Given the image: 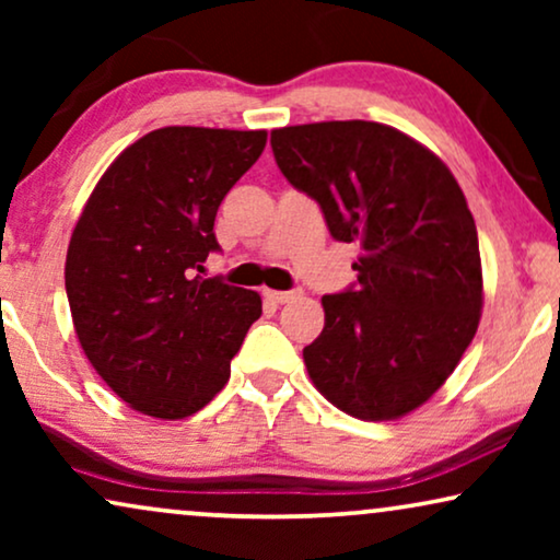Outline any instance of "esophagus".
<instances>
[{"instance_id":"1","label":"esophagus","mask_w":560,"mask_h":560,"mask_svg":"<svg viewBox=\"0 0 560 560\" xmlns=\"http://www.w3.org/2000/svg\"><path fill=\"white\" fill-rule=\"evenodd\" d=\"M295 295V290H265V298L272 303H290Z\"/></svg>"}]
</instances>
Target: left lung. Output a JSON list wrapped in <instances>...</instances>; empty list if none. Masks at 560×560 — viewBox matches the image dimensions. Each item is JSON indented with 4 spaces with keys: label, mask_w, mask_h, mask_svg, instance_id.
I'll list each match as a JSON object with an SVG mask.
<instances>
[{
    "label": "left lung",
    "mask_w": 560,
    "mask_h": 560,
    "mask_svg": "<svg viewBox=\"0 0 560 560\" xmlns=\"http://www.w3.org/2000/svg\"><path fill=\"white\" fill-rule=\"evenodd\" d=\"M270 144L334 240L362 247L357 285L320 298L324 331L303 349L313 385L354 418L408 416L456 370L481 318L464 190L439 155L380 121L282 127Z\"/></svg>",
    "instance_id": "8db88e82"
}]
</instances>
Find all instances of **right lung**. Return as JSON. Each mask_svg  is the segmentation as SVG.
I'll use <instances>...</instances> for the list:
<instances>
[{"label": "right lung", "mask_w": 560, "mask_h": 560, "mask_svg": "<svg viewBox=\"0 0 560 560\" xmlns=\"http://www.w3.org/2000/svg\"><path fill=\"white\" fill-rule=\"evenodd\" d=\"M265 129L163 127L106 167L66 255V293L83 354L129 408L194 416L221 393L255 290L201 278L219 249L224 196L257 163Z\"/></svg>", "instance_id": "add662e5"}]
</instances>
